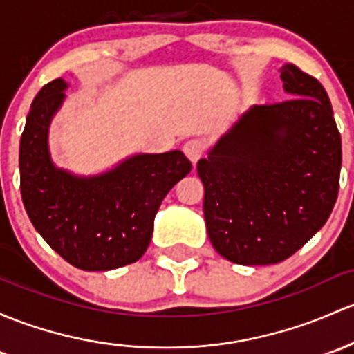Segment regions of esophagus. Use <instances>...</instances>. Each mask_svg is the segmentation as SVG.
I'll list each match as a JSON object with an SVG mask.
<instances>
[{
    "instance_id": "1",
    "label": "esophagus",
    "mask_w": 354,
    "mask_h": 354,
    "mask_svg": "<svg viewBox=\"0 0 354 354\" xmlns=\"http://www.w3.org/2000/svg\"><path fill=\"white\" fill-rule=\"evenodd\" d=\"M204 142L201 138H191L187 140V142L184 143V147H182V150H184L185 157L189 158L192 163H196L197 160H199L201 157H203L204 153Z\"/></svg>"
}]
</instances>
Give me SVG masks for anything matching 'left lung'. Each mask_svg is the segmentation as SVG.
<instances>
[{"label":"left lung","instance_id":"8db88e82","mask_svg":"<svg viewBox=\"0 0 354 354\" xmlns=\"http://www.w3.org/2000/svg\"><path fill=\"white\" fill-rule=\"evenodd\" d=\"M280 72L290 100L252 106L197 162L209 239L238 265L292 257L324 226L339 191L328 93L294 64Z\"/></svg>","mask_w":354,"mask_h":354}]
</instances>
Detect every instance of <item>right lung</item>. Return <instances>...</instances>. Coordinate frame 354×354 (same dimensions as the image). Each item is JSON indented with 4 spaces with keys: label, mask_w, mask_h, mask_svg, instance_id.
I'll return each instance as SVG.
<instances>
[{
    "label": "right lung",
    "mask_w": 354,
    "mask_h": 354,
    "mask_svg": "<svg viewBox=\"0 0 354 354\" xmlns=\"http://www.w3.org/2000/svg\"><path fill=\"white\" fill-rule=\"evenodd\" d=\"M67 82L39 91L20 140V189L30 221L75 268L106 272L135 263L150 245L163 197L191 172L180 150L138 153L100 176L81 177L54 165L48 127L66 100Z\"/></svg>",
    "instance_id": "1"
}]
</instances>
